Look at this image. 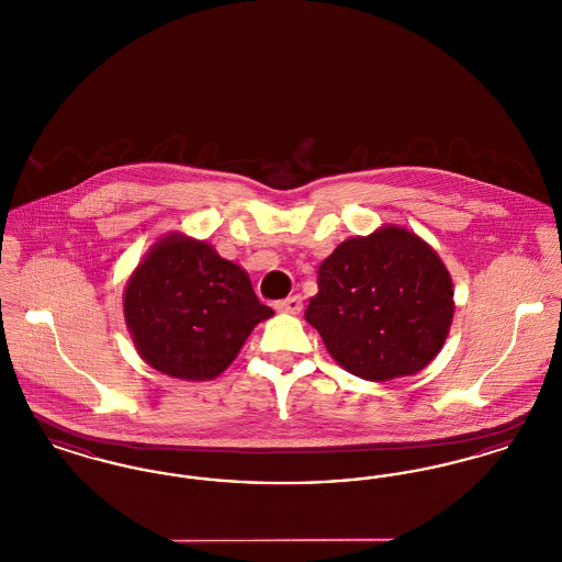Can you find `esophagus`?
I'll return each mask as SVG.
<instances>
[{
	"mask_svg": "<svg viewBox=\"0 0 562 562\" xmlns=\"http://www.w3.org/2000/svg\"><path fill=\"white\" fill-rule=\"evenodd\" d=\"M276 310L278 312H284V314H299L303 310V301L299 294L294 296H286L282 301H276Z\"/></svg>",
	"mask_w": 562,
	"mask_h": 562,
	"instance_id": "34e87169",
	"label": "esophagus"
}]
</instances>
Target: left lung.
<instances>
[{"label": "left lung", "instance_id": "left-lung-1", "mask_svg": "<svg viewBox=\"0 0 562 562\" xmlns=\"http://www.w3.org/2000/svg\"><path fill=\"white\" fill-rule=\"evenodd\" d=\"M453 282L426 241L383 227L335 248L305 321L351 374L387 381L428 367L453 321Z\"/></svg>", "mask_w": 562, "mask_h": 562}]
</instances>
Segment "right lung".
<instances>
[{
	"label": "right lung",
	"mask_w": 562,
	"mask_h": 562,
	"mask_svg": "<svg viewBox=\"0 0 562 562\" xmlns=\"http://www.w3.org/2000/svg\"><path fill=\"white\" fill-rule=\"evenodd\" d=\"M271 314L236 263L181 236L151 248L124 294V316L140 358L160 373L193 381L223 373Z\"/></svg>",
	"instance_id": "1"
}]
</instances>
